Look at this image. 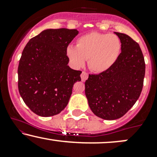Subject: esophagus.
<instances>
[{
    "label": "esophagus",
    "mask_w": 157,
    "mask_h": 157,
    "mask_svg": "<svg viewBox=\"0 0 157 157\" xmlns=\"http://www.w3.org/2000/svg\"><path fill=\"white\" fill-rule=\"evenodd\" d=\"M80 77H81V80H82V82H85V81L87 80L88 77H89V75H88V74L86 73V71H82V74H81Z\"/></svg>",
    "instance_id": "esophagus-1"
}]
</instances>
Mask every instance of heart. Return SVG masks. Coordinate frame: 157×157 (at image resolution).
I'll list each match as a JSON object with an SVG mask.
<instances>
[{"label":"heart","instance_id":"b5f03b06","mask_svg":"<svg viewBox=\"0 0 157 157\" xmlns=\"http://www.w3.org/2000/svg\"><path fill=\"white\" fill-rule=\"evenodd\" d=\"M120 51L121 42L117 35L91 32L77 39L76 47L68 46L66 54L75 67H81L89 60V68L102 73L112 67Z\"/></svg>","mask_w":157,"mask_h":157}]
</instances>
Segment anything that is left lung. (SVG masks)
<instances>
[{
	"mask_svg": "<svg viewBox=\"0 0 157 157\" xmlns=\"http://www.w3.org/2000/svg\"><path fill=\"white\" fill-rule=\"evenodd\" d=\"M121 42V53L113 66L99 75H89L85 93L92 112L113 120L131 109L142 92L145 64L140 46L125 34L114 32Z\"/></svg>",
	"mask_w": 157,
	"mask_h": 157,
	"instance_id": "1",
	"label": "left lung"
}]
</instances>
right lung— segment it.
<instances>
[{
	"label": "right lung",
	"mask_w": 157,
	"mask_h": 157,
	"mask_svg": "<svg viewBox=\"0 0 157 157\" xmlns=\"http://www.w3.org/2000/svg\"><path fill=\"white\" fill-rule=\"evenodd\" d=\"M77 29H46L27 43L19 61L18 90L25 104L38 116L58 114L67 105L80 71L68 66V44Z\"/></svg>",
	"instance_id": "right-lung-1"
}]
</instances>
